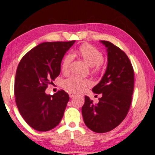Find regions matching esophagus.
Returning <instances> with one entry per match:
<instances>
[{"mask_svg":"<svg viewBox=\"0 0 155 155\" xmlns=\"http://www.w3.org/2000/svg\"><path fill=\"white\" fill-rule=\"evenodd\" d=\"M69 96H70V98H73V97L75 96V94L70 91V92H69Z\"/></svg>","mask_w":155,"mask_h":155,"instance_id":"obj_1","label":"esophagus"}]
</instances>
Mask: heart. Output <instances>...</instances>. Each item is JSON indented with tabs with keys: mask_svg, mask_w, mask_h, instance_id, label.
Listing matches in <instances>:
<instances>
[{
	"mask_svg": "<svg viewBox=\"0 0 155 155\" xmlns=\"http://www.w3.org/2000/svg\"><path fill=\"white\" fill-rule=\"evenodd\" d=\"M77 54L90 66H92L91 73L99 74L103 68V54L98 48L89 44H83L77 50ZM72 57L70 54L65 56L61 63V70L67 72L70 69ZM90 85V81L85 78L72 77L64 82V87L71 92L81 93Z\"/></svg>",
	"mask_w": 155,
	"mask_h": 155,
	"instance_id": "1",
	"label": "heart"
}]
</instances>
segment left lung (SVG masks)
<instances>
[{
    "label": "left lung",
    "instance_id": "left-lung-1",
    "mask_svg": "<svg viewBox=\"0 0 155 155\" xmlns=\"http://www.w3.org/2000/svg\"><path fill=\"white\" fill-rule=\"evenodd\" d=\"M108 52L105 74L92 89L101 94L97 104L85 96L82 115L86 126L94 132H109L117 127L129 111L134 90V70L125 52L108 41H101Z\"/></svg>",
    "mask_w": 155,
    "mask_h": 155
}]
</instances>
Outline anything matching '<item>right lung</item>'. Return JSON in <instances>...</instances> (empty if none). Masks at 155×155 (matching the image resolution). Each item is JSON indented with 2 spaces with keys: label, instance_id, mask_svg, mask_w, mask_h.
<instances>
[{
  "label": "right lung",
  "instance_id": "add662e5",
  "mask_svg": "<svg viewBox=\"0 0 155 155\" xmlns=\"http://www.w3.org/2000/svg\"><path fill=\"white\" fill-rule=\"evenodd\" d=\"M75 40L44 42L20 60L14 83L15 103L25 122L38 131H48L61 122L70 97L64 90L52 96L45 90L61 72L66 51Z\"/></svg>",
  "mask_w": 155,
  "mask_h": 155
}]
</instances>
